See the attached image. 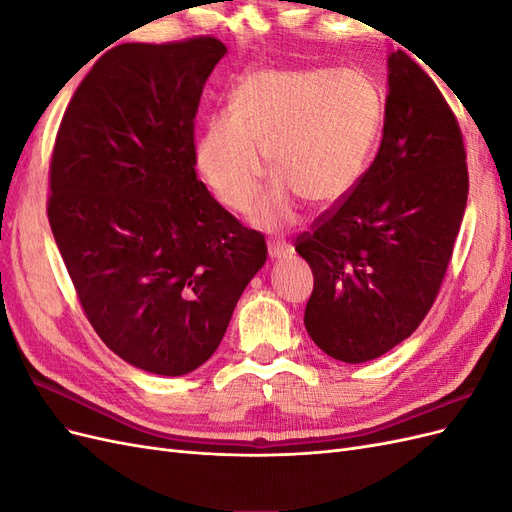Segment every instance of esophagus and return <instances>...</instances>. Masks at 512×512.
Listing matches in <instances>:
<instances>
[{"mask_svg":"<svg viewBox=\"0 0 512 512\" xmlns=\"http://www.w3.org/2000/svg\"><path fill=\"white\" fill-rule=\"evenodd\" d=\"M269 258L271 260H282L288 258L292 254V245H288L286 241H269Z\"/></svg>","mask_w":512,"mask_h":512,"instance_id":"1","label":"esophagus"}]
</instances>
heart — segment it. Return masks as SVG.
<instances>
[{
	"mask_svg": "<svg viewBox=\"0 0 512 512\" xmlns=\"http://www.w3.org/2000/svg\"><path fill=\"white\" fill-rule=\"evenodd\" d=\"M378 85L359 70H254L232 89L228 113L213 115L196 143V168L222 205L250 209L262 228L297 218L299 200L333 205L365 173L382 126Z\"/></svg>",
	"mask_w": 512,
	"mask_h": 512,
	"instance_id": "heart-1",
	"label": "heart"
}]
</instances>
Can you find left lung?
I'll list each match as a JSON object with an SVG mask.
<instances>
[{
  "label": "left lung",
  "instance_id": "1",
  "mask_svg": "<svg viewBox=\"0 0 512 512\" xmlns=\"http://www.w3.org/2000/svg\"><path fill=\"white\" fill-rule=\"evenodd\" d=\"M466 203L459 123L429 74L395 51L376 160L294 245L314 273V344L365 363L410 337L438 297Z\"/></svg>",
  "mask_w": 512,
  "mask_h": 512
}]
</instances>
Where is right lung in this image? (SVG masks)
<instances>
[{
  "label": "right lung",
  "instance_id": "obj_1",
  "mask_svg": "<svg viewBox=\"0 0 512 512\" xmlns=\"http://www.w3.org/2000/svg\"><path fill=\"white\" fill-rule=\"evenodd\" d=\"M226 46L119 44L74 91L46 213L91 327L123 361L183 376L218 350L267 260L196 177L194 117Z\"/></svg>",
  "mask_w": 512,
  "mask_h": 512
}]
</instances>
